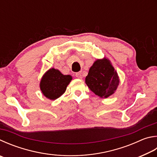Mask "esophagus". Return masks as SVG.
Listing matches in <instances>:
<instances>
[{"mask_svg":"<svg viewBox=\"0 0 157 157\" xmlns=\"http://www.w3.org/2000/svg\"><path fill=\"white\" fill-rule=\"evenodd\" d=\"M75 76L77 78L79 79H82V72H78L75 74Z\"/></svg>","mask_w":157,"mask_h":157,"instance_id":"esophagus-1","label":"esophagus"}]
</instances>
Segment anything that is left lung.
Here are the masks:
<instances>
[{"label": "left lung", "mask_w": 157, "mask_h": 157, "mask_svg": "<svg viewBox=\"0 0 157 157\" xmlns=\"http://www.w3.org/2000/svg\"><path fill=\"white\" fill-rule=\"evenodd\" d=\"M85 83L100 98H107L115 92L119 84V77L110 59H97L90 67Z\"/></svg>", "instance_id": "obj_1"}]
</instances>
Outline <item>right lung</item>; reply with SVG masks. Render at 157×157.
I'll list each match as a JSON object with an SVG mask.
<instances>
[{
  "label": "right lung",
  "mask_w": 157,
  "mask_h": 157,
  "mask_svg": "<svg viewBox=\"0 0 157 157\" xmlns=\"http://www.w3.org/2000/svg\"><path fill=\"white\" fill-rule=\"evenodd\" d=\"M72 79L71 75H63L58 69L51 68L42 75L40 88L44 97L55 100L65 93Z\"/></svg>",
  "instance_id": "1"
}]
</instances>
